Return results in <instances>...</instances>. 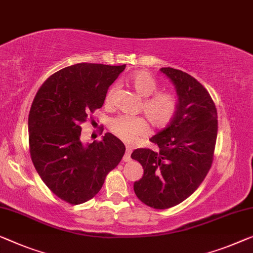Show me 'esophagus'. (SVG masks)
Here are the masks:
<instances>
[{
	"instance_id": "34e87169",
	"label": "esophagus",
	"mask_w": 253,
	"mask_h": 253,
	"mask_svg": "<svg viewBox=\"0 0 253 253\" xmlns=\"http://www.w3.org/2000/svg\"><path fill=\"white\" fill-rule=\"evenodd\" d=\"M133 149H134L133 145L126 144V153H125V156H124V161L130 160V153H131V151H133Z\"/></svg>"
}]
</instances>
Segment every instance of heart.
I'll return each mask as SVG.
<instances>
[{
	"mask_svg": "<svg viewBox=\"0 0 253 253\" xmlns=\"http://www.w3.org/2000/svg\"><path fill=\"white\" fill-rule=\"evenodd\" d=\"M129 83L135 93L141 99H146L143 101L141 109L149 122L156 128L167 126L174 118L177 110V99L174 94L169 92H159L154 94L158 88L157 82L146 71H138V73L131 75L129 77ZM115 89V86H112L108 90L107 96H105V104L107 105L111 104ZM151 95L153 96L151 97ZM110 129L116 136L124 141L133 142L137 137L148 133L149 125L143 117L119 116L111 122Z\"/></svg>",
	"mask_w": 253,
	"mask_h": 253,
	"instance_id": "1",
	"label": "heart"
}]
</instances>
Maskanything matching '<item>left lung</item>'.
Returning a JSON list of instances; mask_svg holds the SVG:
<instances>
[{
    "instance_id": "8db88e82",
    "label": "left lung",
    "mask_w": 253,
    "mask_h": 253,
    "mask_svg": "<svg viewBox=\"0 0 253 253\" xmlns=\"http://www.w3.org/2000/svg\"><path fill=\"white\" fill-rule=\"evenodd\" d=\"M174 85L177 110L169 125L150 138L159 151L136 149L131 158L144 169L134 183L136 197L154 209L179 205L200 186L213 160L218 120L210 94L191 75L161 68Z\"/></svg>"
}]
</instances>
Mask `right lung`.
I'll return each instance as SVG.
<instances>
[{
	"mask_svg": "<svg viewBox=\"0 0 253 253\" xmlns=\"http://www.w3.org/2000/svg\"><path fill=\"white\" fill-rule=\"evenodd\" d=\"M125 67H66L45 81L33 101L28 117L33 164L45 185L71 205L95 197L125 153L124 143L111 133L100 142L81 139V124L102 107L108 88Z\"/></svg>",
	"mask_w": 253,
	"mask_h": 253,
	"instance_id": "obj_1",
	"label": "right lung"
}]
</instances>
